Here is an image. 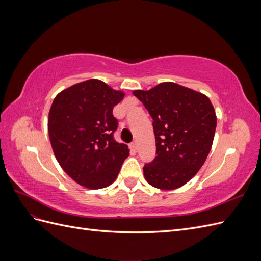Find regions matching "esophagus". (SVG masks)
Masks as SVG:
<instances>
[{
	"label": "esophagus",
	"mask_w": 261,
	"mask_h": 261,
	"mask_svg": "<svg viewBox=\"0 0 261 261\" xmlns=\"http://www.w3.org/2000/svg\"><path fill=\"white\" fill-rule=\"evenodd\" d=\"M129 148H130V150H132L133 152H137L138 151V144L136 143V141H134V143L130 144Z\"/></svg>",
	"instance_id": "1"
}]
</instances>
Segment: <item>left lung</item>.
Here are the masks:
<instances>
[{
	"mask_svg": "<svg viewBox=\"0 0 261 261\" xmlns=\"http://www.w3.org/2000/svg\"><path fill=\"white\" fill-rule=\"evenodd\" d=\"M133 93L153 120L156 156L145 164L146 180L163 191L181 187L197 174L211 150L217 127L211 101L171 82Z\"/></svg>",
	"mask_w": 261,
	"mask_h": 261,
	"instance_id": "8db88e82",
	"label": "left lung"
}]
</instances>
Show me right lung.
Listing matches in <instances>:
<instances>
[{"label": "right lung", "mask_w": 261, "mask_h": 261, "mask_svg": "<svg viewBox=\"0 0 261 261\" xmlns=\"http://www.w3.org/2000/svg\"><path fill=\"white\" fill-rule=\"evenodd\" d=\"M124 96L103 82L89 80L54 98L48 120L50 143L61 168L77 184L89 189L111 185L129 155L127 145L113 137V108Z\"/></svg>", "instance_id": "add662e5"}]
</instances>
